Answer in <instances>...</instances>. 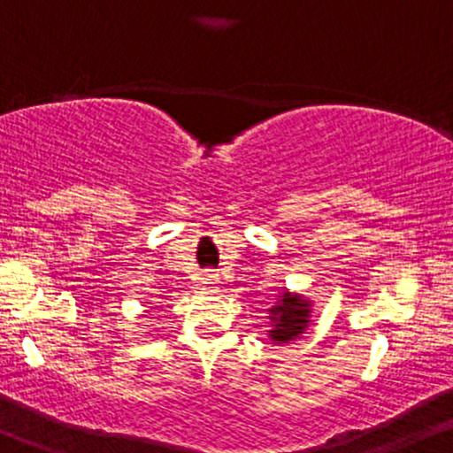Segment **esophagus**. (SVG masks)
Instances as JSON below:
<instances>
[{
  "label": "esophagus",
  "instance_id": "34e87169",
  "mask_svg": "<svg viewBox=\"0 0 453 453\" xmlns=\"http://www.w3.org/2000/svg\"><path fill=\"white\" fill-rule=\"evenodd\" d=\"M215 280H217V277L211 275V273H208V275H203V283H206V286H212V283H215Z\"/></svg>",
  "mask_w": 453,
  "mask_h": 453
}]
</instances>
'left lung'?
Segmentation results:
<instances>
[{
	"label": "left lung",
	"mask_w": 453,
	"mask_h": 453,
	"mask_svg": "<svg viewBox=\"0 0 453 453\" xmlns=\"http://www.w3.org/2000/svg\"><path fill=\"white\" fill-rule=\"evenodd\" d=\"M271 329L266 335L275 344H290L299 340L311 322V301L296 292L283 290L275 305L268 310Z\"/></svg>",
	"instance_id": "obj_1"
}]
</instances>
